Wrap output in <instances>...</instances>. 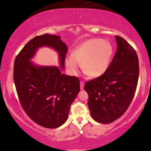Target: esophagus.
<instances>
[{"mask_svg": "<svg viewBox=\"0 0 151 151\" xmlns=\"http://www.w3.org/2000/svg\"><path fill=\"white\" fill-rule=\"evenodd\" d=\"M84 86V82H82V81L80 82V88H81V89H83Z\"/></svg>", "mask_w": 151, "mask_h": 151, "instance_id": "obj_1", "label": "esophagus"}]
</instances>
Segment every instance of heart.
Returning a JSON list of instances; mask_svg holds the SVG:
<instances>
[{"label":"heart","mask_w":151,"mask_h":151,"mask_svg":"<svg viewBox=\"0 0 151 151\" xmlns=\"http://www.w3.org/2000/svg\"><path fill=\"white\" fill-rule=\"evenodd\" d=\"M113 53V47L108 40L89 39L73 49L72 55L66 58L65 64L71 75H77L80 63L86 75L92 78H98L108 69Z\"/></svg>","instance_id":"1"}]
</instances>
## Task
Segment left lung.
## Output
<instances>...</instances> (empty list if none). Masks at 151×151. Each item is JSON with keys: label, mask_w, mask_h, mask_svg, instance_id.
<instances>
[{"label": "left lung", "mask_w": 151, "mask_h": 151, "mask_svg": "<svg viewBox=\"0 0 151 151\" xmlns=\"http://www.w3.org/2000/svg\"><path fill=\"white\" fill-rule=\"evenodd\" d=\"M117 48L105 73L87 81L84 90L92 118L109 124L126 112L135 96L139 78V60L135 49L123 38L115 36Z\"/></svg>", "instance_id": "left-lung-1"}]
</instances>
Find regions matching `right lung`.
<instances>
[{
  "mask_svg": "<svg viewBox=\"0 0 151 151\" xmlns=\"http://www.w3.org/2000/svg\"><path fill=\"white\" fill-rule=\"evenodd\" d=\"M41 46L51 47L59 53L60 69L36 66L30 60ZM67 49L58 36H37L24 45L14 61V81L22 108L34 122L47 129L65 122L80 90L77 77L61 73Z\"/></svg>",
  "mask_w": 151,
  "mask_h": 151,
  "instance_id": "add662e5",
  "label": "right lung"
}]
</instances>
